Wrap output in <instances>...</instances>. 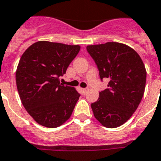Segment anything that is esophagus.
I'll return each mask as SVG.
<instances>
[{"label":"esophagus","mask_w":161,"mask_h":161,"mask_svg":"<svg viewBox=\"0 0 161 161\" xmlns=\"http://www.w3.org/2000/svg\"><path fill=\"white\" fill-rule=\"evenodd\" d=\"M82 91H83V93L86 94L87 92V91H88V88L87 87H86V88H82Z\"/></svg>","instance_id":"esophagus-1"}]
</instances>
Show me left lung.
<instances>
[{
  "instance_id": "8db88e82",
  "label": "left lung",
  "mask_w": 161,
  "mask_h": 161,
  "mask_svg": "<svg viewBox=\"0 0 161 161\" xmlns=\"http://www.w3.org/2000/svg\"><path fill=\"white\" fill-rule=\"evenodd\" d=\"M100 78L109 79L108 88L91 104L95 118L108 128L123 125L136 112L144 95L146 70L132 48L117 42L87 46Z\"/></svg>"
}]
</instances>
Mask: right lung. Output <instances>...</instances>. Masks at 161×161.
I'll use <instances>...</instances> for the list:
<instances>
[{"mask_svg":"<svg viewBox=\"0 0 161 161\" xmlns=\"http://www.w3.org/2000/svg\"><path fill=\"white\" fill-rule=\"evenodd\" d=\"M80 50L79 45L38 41L26 49L15 73L19 98L29 114L45 127L61 126L71 117L80 94L59 77Z\"/></svg>","mask_w":161,"mask_h":161,"instance_id":"obj_1","label":"right lung"}]
</instances>
